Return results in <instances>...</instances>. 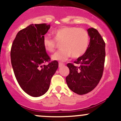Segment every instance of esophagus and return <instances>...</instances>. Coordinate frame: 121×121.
I'll list each match as a JSON object with an SVG mask.
<instances>
[{
  "mask_svg": "<svg viewBox=\"0 0 121 121\" xmlns=\"http://www.w3.org/2000/svg\"><path fill=\"white\" fill-rule=\"evenodd\" d=\"M63 65H64V64L63 63H60V62H59V63H58V67H62Z\"/></svg>",
  "mask_w": 121,
  "mask_h": 121,
  "instance_id": "obj_1",
  "label": "esophagus"
}]
</instances>
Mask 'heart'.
<instances>
[{"label": "heart", "mask_w": 121, "mask_h": 121, "mask_svg": "<svg viewBox=\"0 0 121 121\" xmlns=\"http://www.w3.org/2000/svg\"><path fill=\"white\" fill-rule=\"evenodd\" d=\"M54 39L46 34L42 38V43L46 51L53 52L58 43L61 49L52 56L53 60L65 61L72 56L74 58L83 56L88 48L90 36L86 29L76 26H63L52 31Z\"/></svg>", "instance_id": "heart-1"}]
</instances>
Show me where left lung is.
<instances>
[{
	"instance_id": "obj_1",
	"label": "left lung",
	"mask_w": 121,
	"mask_h": 121,
	"mask_svg": "<svg viewBox=\"0 0 121 121\" xmlns=\"http://www.w3.org/2000/svg\"><path fill=\"white\" fill-rule=\"evenodd\" d=\"M90 42L86 53L74 63L67 64L69 73L66 82L70 90L79 95L91 92L99 84L104 70L105 42L96 29L90 28Z\"/></svg>"
}]
</instances>
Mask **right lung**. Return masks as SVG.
<instances>
[{
	"mask_svg": "<svg viewBox=\"0 0 121 121\" xmlns=\"http://www.w3.org/2000/svg\"><path fill=\"white\" fill-rule=\"evenodd\" d=\"M50 29L45 23L30 25L20 30L11 48V61L14 75L21 88L33 97L47 92L52 76L58 67L50 61L42 43V38ZM46 62L48 65L44 64Z\"/></svg>",
	"mask_w": 121,
	"mask_h": 121,
	"instance_id": "1",
	"label": "right lung"
}]
</instances>
